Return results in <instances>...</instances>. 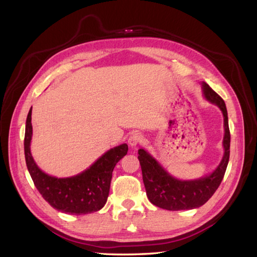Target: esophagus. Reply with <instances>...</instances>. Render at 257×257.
<instances>
[{"label": "esophagus", "mask_w": 257, "mask_h": 257, "mask_svg": "<svg viewBox=\"0 0 257 257\" xmlns=\"http://www.w3.org/2000/svg\"><path fill=\"white\" fill-rule=\"evenodd\" d=\"M143 140H144L143 136H141V135L138 134V133H135V134H133V135L129 137L128 144H129V146H132V147H137V146H139L141 143H143Z\"/></svg>", "instance_id": "obj_1"}]
</instances>
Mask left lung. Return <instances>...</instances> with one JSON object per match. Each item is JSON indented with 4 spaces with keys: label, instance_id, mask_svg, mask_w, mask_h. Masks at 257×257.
<instances>
[{
    "label": "left lung",
    "instance_id": "left-lung-1",
    "mask_svg": "<svg viewBox=\"0 0 257 257\" xmlns=\"http://www.w3.org/2000/svg\"><path fill=\"white\" fill-rule=\"evenodd\" d=\"M202 89L206 100L221 109L224 117V138H223V155L220 165L209 176L183 181L170 176L155 158H152L145 149L138 150V159L143 171L147 196L156 206L169 211L191 210L200 207L214 194L221 184L230 159L231 135L228 129L227 110L224 100L213 90L206 83H202Z\"/></svg>",
    "mask_w": 257,
    "mask_h": 257
}]
</instances>
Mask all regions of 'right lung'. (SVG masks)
<instances>
[{
	"mask_svg": "<svg viewBox=\"0 0 257 257\" xmlns=\"http://www.w3.org/2000/svg\"><path fill=\"white\" fill-rule=\"evenodd\" d=\"M32 108L26 118L24 152L31 178L38 192L54 209L67 214H88L102 209L106 204L112 171L117 162L127 155L128 146L122 144L108 150L94 165L77 176L56 178L43 172L31 154Z\"/></svg>",
	"mask_w": 257,
	"mask_h": 257,
	"instance_id": "right-lung-1",
	"label": "right lung"
}]
</instances>
